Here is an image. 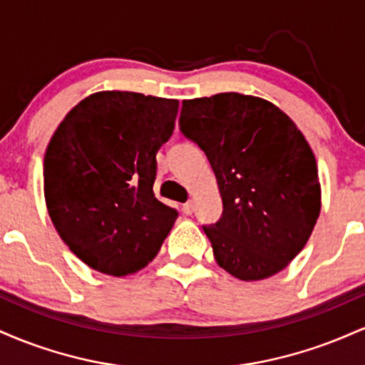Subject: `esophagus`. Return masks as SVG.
Wrapping results in <instances>:
<instances>
[{
    "label": "esophagus",
    "instance_id": "34e87169",
    "mask_svg": "<svg viewBox=\"0 0 365 365\" xmlns=\"http://www.w3.org/2000/svg\"><path fill=\"white\" fill-rule=\"evenodd\" d=\"M182 209L185 215H192V212H194V200H188V202L183 204Z\"/></svg>",
    "mask_w": 365,
    "mask_h": 365
}]
</instances>
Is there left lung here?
<instances>
[{
    "label": "left lung",
    "instance_id": "1",
    "mask_svg": "<svg viewBox=\"0 0 365 365\" xmlns=\"http://www.w3.org/2000/svg\"><path fill=\"white\" fill-rule=\"evenodd\" d=\"M180 130L204 150L223 215L202 226L216 262L244 282L269 278L304 249L321 211L316 158L297 125L238 92L182 103Z\"/></svg>",
    "mask_w": 365,
    "mask_h": 365
}]
</instances>
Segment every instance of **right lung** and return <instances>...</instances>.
<instances>
[{
    "mask_svg": "<svg viewBox=\"0 0 365 365\" xmlns=\"http://www.w3.org/2000/svg\"><path fill=\"white\" fill-rule=\"evenodd\" d=\"M177 99L104 91L73 108L49 140L44 197L61 240L92 269L137 273L178 217L153 185L156 154L173 133Z\"/></svg>",
    "mask_w": 365,
    "mask_h": 365,
    "instance_id": "1",
    "label": "right lung"
}]
</instances>
